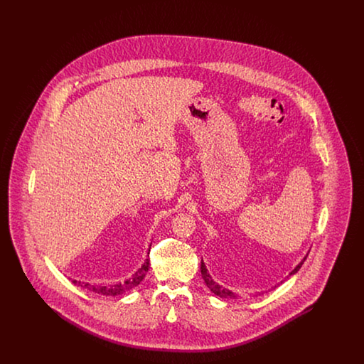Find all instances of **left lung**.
<instances>
[{"label":"left lung","instance_id":"left-lung-1","mask_svg":"<svg viewBox=\"0 0 364 364\" xmlns=\"http://www.w3.org/2000/svg\"><path fill=\"white\" fill-rule=\"evenodd\" d=\"M307 257H309V255H307ZM307 257L294 267V270L291 274H294V273L299 272V269L301 267V264L304 263V260L307 259ZM200 273H202V278L205 279V284L208 285V289H210L213 294H217V296H220V297H224V299H235V297H237L236 294H233V292H230L229 289H226L224 287H221V285H218L217 282L213 281V278L208 274V269H206V266H205L203 262H202V266H200Z\"/></svg>","mask_w":364,"mask_h":364}]
</instances>
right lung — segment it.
I'll return each instance as SVG.
<instances>
[{
	"label": "right lung",
	"instance_id": "add662e5",
	"mask_svg": "<svg viewBox=\"0 0 364 364\" xmlns=\"http://www.w3.org/2000/svg\"><path fill=\"white\" fill-rule=\"evenodd\" d=\"M149 266H150V260L146 259L143 263V266L139 269L138 272L131 278H128L125 282L122 284H116V285H110V287H102V285H92L88 282H82V281H73V284L86 288L88 291L94 292V294H104V296H117V294H124L135 287H138L141 282V279L146 277V273L149 272Z\"/></svg>",
	"mask_w": 364,
	"mask_h": 364
}]
</instances>
